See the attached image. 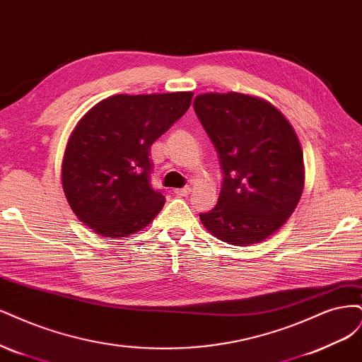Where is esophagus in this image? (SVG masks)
Masks as SVG:
<instances>
[{"mask_svg":"<svg viewBox=\"0 0 362 362\" xmlns=\"http://www.w3.org/2000/svg\"><path fill=\"white\" fill-rule=\"evenodd\" d=\"M174 194L179 195V197H186L191 194V188L189 186H186V188H180V189H174Z\"/></svg>","mask_w":362,"mask_h":362,"instance_id":"esophagus-1","label":"esophagus"}]
</instances>
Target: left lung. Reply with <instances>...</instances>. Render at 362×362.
I'll return each mask as SVG.
<instances>
[{"instance_id":"left-lung-1","label":"left lung","mask_w":362,"mask_h":362,"mask_svg":"<svg viewBox=\"0 0 362 362\" xmlns=\"http://www.w3.org/2000/svg\"><path fill=\"white\" fill-rule=\"evenodd\" d=\"M194 110L218 151L223 189L202 224L235 247L264 242L295 212L305 183L304 153L293 126L263 98L203 93Z\"/></svg>"}]
</instances>
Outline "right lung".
<instances>
[{"label": "right lung", "mask_w": 362, "mask_h": 362, "mask_svg": "<svg viewBox=\"0 0 362 362\" xmlns=\"http://www.w3.org/2000/svg\"><path fill=\"white\" fill-rule=\"evenodd\" d=\"M192 91L114 95L98 102L67 139L62 185L84 226L123 239L146 228L165 204L150 186L151 144L188 111Z\"/></svg>", "instance_id": "1"}]
</instances>
